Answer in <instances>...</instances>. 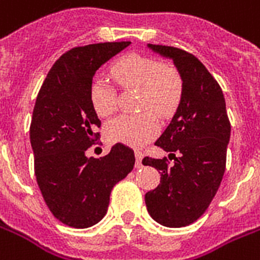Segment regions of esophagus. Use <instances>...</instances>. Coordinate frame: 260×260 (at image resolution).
Here are the masks:
<instances>
[{"label": "esophagus", "mask_w": 260, "mask_h": 260, "mask_svg": "<svg viewBox=\"0 0 260 260\" xmlns=\"http://www.w3.org/2000/svg\"><path fill=\"white\" fill-rule=\"evenodd\" d=\"M135 156H136V168H140L141 160H143V156H144V153H143L141 151H139V149H136V151H135Z\"/></svg>", "instance_id": "1"}]
</instances>
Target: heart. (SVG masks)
I'll list each match as a JSON object with an SVG mask.
<instances>
[{
    "mask_svg": "<svg viewBox=\"0 0 260 260\" xmlns=\"http://www.w3.org/2000/svg\"><path fill=\"white\" fill-rule=\"evenodd\" d=\"M109 75L120 89H137V115H121L107 125L112 143L126 145L145 144L159 131L157 114L170 117L180 104L184 80L176 67L155 58L131 53L111 65ZM93 111L100 117H109L117 108V90L104 80L97 79L89 89Z\"/></svg>",
    "mask_w": 260,
    "mask_h": 260,
    "instance_id": "heart-1",
    "label": "heart"
}]
</instances>
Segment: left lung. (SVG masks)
<instances>
[{
  "label": "left lung",
  "instance_id": "left-lung-1",
  "mask_svg": "<svg viewBox=\"0 0 260 260\" xmlns=\"http://www.w3.org/2000/svg\"><path fill=\"white\" fill-rule=\"evenodd\" d=\"M149 48L172 58L184 80V92L174 119L155 145L167 157H144L159 171L160 183L145 193L149 215L166 227H184L206 212L218 192L225 170L231 134L220 85L198 57L175 46ZM170 159V156H168Z\"/></svg>",
  "mask_w": 260,
  "mask_h": 260
}]
</instances>
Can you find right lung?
I'll use <instances>...</instances> for the list:
<instances>
[{"mask_svg":"<svg viewBox=\"0 0 260 260\" xmlns=\"http://www.w3.org/2000/svg\"><path fill=\"white\" fill-rule=\"evenodd\" d=\"M129 44L100 42L68 50L37 94L30 123L36 179L54 218L73 229L104 218L113 185L134 170V151L120 143L100 159L85 155L100 140L96 128L101 121L89 100L94 72Z\"/></svg>","mask_w":260,"mask_h":260,"instance_id":"add662e5","label":"right lung"}]
</instances>
